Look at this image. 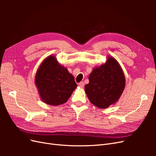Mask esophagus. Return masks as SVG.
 <instances>
[{"instance_id": "34e87169", "label": "esophagus", "mask_w": 156, "mask_h": 156, "mask_svg": "<svg viewBox=\"0 0 156 156\" xmlns=\"http://www.w3.org/2000/svg\"><path fill=\"white\" fill-rule=\"evenodd\" d=\"M79 85L81 87H83L84 86V83L83 81H81L79 83Z\"/></svg>"}]
</instances>
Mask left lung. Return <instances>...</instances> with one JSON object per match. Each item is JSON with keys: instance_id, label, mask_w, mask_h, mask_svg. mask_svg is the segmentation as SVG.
I'll return each instance as SVG.
<instances>
[{"instance_id": "1", "label": "left lung", "mask_w": 156, "mask_h": 156, "mask_svg": "<svg viewBox=\"0 0 156 156\" xmlns=\"http://www.w3.org/2000/svg\"><path fill=\"white\" fill-rule=\"evenodd\" d=\"M88 79L84 90L90 101L100 108H106L119 100L126 85L123 71L112 56L105 64L94 68Z\"/></svg>"}]
</instances>
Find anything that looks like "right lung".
<instances>
[{
	"label": "right lung",
	"instance_id": "add662e5",
	"mask_svg": "<svg viewBox=\"0 0 156 156\" xmlns=\"http://www.w3.org/2000/svg\"><path fill=\"white\" fill-rule=\"evenodd\" d=\"M41 100L50 105L66 103L77 85L73 75L50 55L40 64L35 77Z\"/></svg>",
	"mask_w": 156,
	"mask_h": 156
}]
</instances>
